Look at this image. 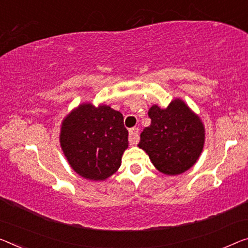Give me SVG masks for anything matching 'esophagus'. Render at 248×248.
<instances>
[{"label": "esophagus", "instance_id": "esophagus-1", "mask_svg": "<svg viewBox=\"0 0 248 248\" xmlns=\"http://www.w3.org/2000/svg\"><path fill=\"white\" fill-rule=\"evenodd\" d=\"M128 140L132 145H135L140 142V135H139V128L137 127H132L129 129V136Z\"/></svg>", "mask_w": 248, "mask_h": 248}]
</instances>
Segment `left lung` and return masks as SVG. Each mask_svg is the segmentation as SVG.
<instances>
[{
  "label": "left lung",
  "mask_w": 248,
  "mask_h": 248,
  "mask_svg": "<svg viewBox=\"0 0 248 248\" xmlns=\"http://www.w3.org/2000/svg\"><path fill=\"white\" fill-rule=\"evenodd\" d=\"M148 116L151 125L140 134L139 147L163 174L173 176L189 170L199 161L205 143L200 116L181 98H175L166 108L154 104Z\"/></svg>",
  "instance_id": "8db88e82"
}]
</instances>
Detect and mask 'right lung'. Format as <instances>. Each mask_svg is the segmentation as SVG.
Here are the masks:
<instances>
[{"label": "right lung", "mask_w": 248, "mask_h": 248, "mask_svg": "<svg viewBox=\"0 0 248 248\" xmlns=\"http://www.w3.org/2000/svg\"><path fill=\"white\" fill-rule=\"evenodd\" d=\"M123 115L108 105L82 103L61 125L60 144L76 174L90 181H105L120 169L128 147Z\"/></svg>", "instance_id": "add662e5"}]
</instances>
